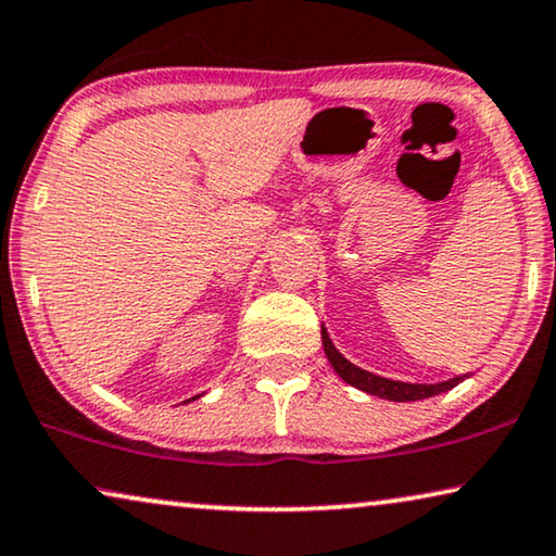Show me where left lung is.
Listing matches in <instances>:
<instances>
[{
    "mask_svg": "<svg viewBox=\"0 0 556 556\" xmlns=\"http://www.w3.org/2000/svg\"><path fill=\"white\" fill-rule=\"evenodd\" d=\"M320 338H324V351L328 361H331L333 371L343 378L345 383H351L353 389L358 391H366L371 393V396L378 399H386V401H421V399H431L437 396V393H444L448 389H454L464 381V378H469V374L464 376H454L448 378V381H439V383H408V381H393V378H383V376H376L371 371H366V368H358L356 364H351L349 358L343 356L341 351L336 349L331 336L324 326H320Z\"/></svg>",
    "mask_w": 556,
    "mask_h": 556,
    "instance_id": "1",
    "label": "left lung"
}]
</instances>
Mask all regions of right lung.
<instances>
[{"label":"right lung","instance_id":"obj_1","mask_svg":"<svg viewBox=\"0 0 556 556\" xmlns=\"http://www.w3.org/2000/svg\"><path fill=\"white\" fill-rule=\"evenodd\" d=\"M203 396V393H198V396H192V399H188V401H182V404H190V401H195V399H200Z\"/></svg>","mask_w":556,"mask_h":556}]
</instances>
